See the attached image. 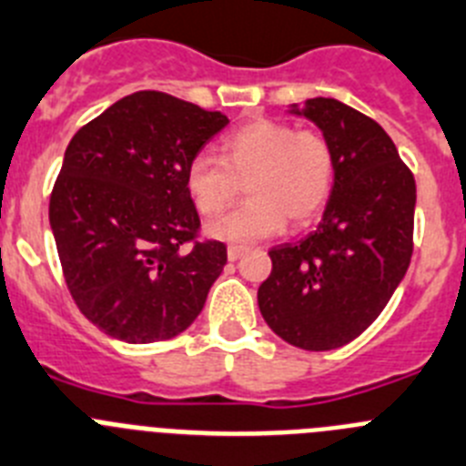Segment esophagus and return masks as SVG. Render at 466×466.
<instances>
[{"label":"esophagus","instance_id":"34e87169","mask_svg":"<svg viewBox=\"0 0 466 466\" xmlns=\"http://www.w3.org/2000/svg\"><path fill=\"white\" fill-rule=\"evenodd\" d=\"M241 255H246V248H243V246H229V248H228V259H229V262H237V259L241 258Z\"/></svg>","mask_w":466,"mask_h":466}]
</instances>
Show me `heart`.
Segmentation results:
<instances>
[{
    "label": "heart",
    "instance_id": "1",
    "mask_svg": "<svg viewBox=\"0 0 466 466\" xmlns=\"http://www.w3.org/2000/svg\"><path fill=\"white\" fill-rule=\"evenodd\" d=\"M334 150L320 132L279 120H253L223 141L220 160L195 155L186 171L192 204L204 216L220 213L246 186L248 202L207 225L218 241L253 243L309 223L334 186Z\"/></svg>",
    "mask_w": 466,
    "mask_h": 466
}]
</instances>
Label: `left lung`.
Segmentation results:
<instances>
[{"instance_id": "8db88e82", "label": "left lung", "mask_w": 466, "mask_h": 466, "mask_svg": "<svg viewBox=\"0 0 466 466\" xmlns=\"http://www.w3.org/2000/svg\"><path fill=\"white\" fill-rule=\"evenodd\" d=\"M288 113L320 129L337 171L318 228L269 250L258 304L283 341L334 350L379 318L409 269L416 181L385 129L339 99H306Z\"/></svg>"}]
</instances>
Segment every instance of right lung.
<instances>
[{"instance_id": "obj_1", "label": "right lung", "mask_w": 466, "mask_h": 466, "mask_svg": "<svg viewBox=\"0 0 466 466\" xmlns=\"http://www.w3.org/2000/svg\"><path fill=\"white\" fill-rule=\"evenodd\" d=\"M229 118L165 92L118 99L74 134L50 195L66 285L87 320L125 343L174 339L195 322L228 262L195 237L190 160Z\"/></svg>"}]
</instances>
